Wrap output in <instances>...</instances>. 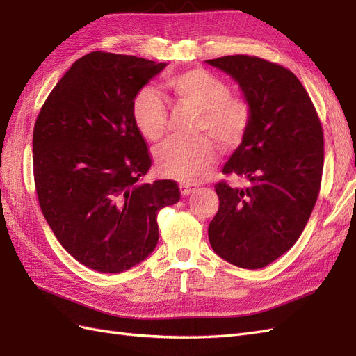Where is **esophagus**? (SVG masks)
<instances>
[{
	"label": "esophagus",
	"instance_id": "34e87169",
	"mask_svg": "<svg viewBox=\"0 0 356 356\" xmlns=\"http://www.w3.org/2000/svg\"><path fill=\"white\" fill-rule=\"evenodd\" d=\"M197 189V185H193V184H180V193L181 195H189L191 193H194V191Z\"/></svg>",
	"mask_w": 356,
	"mask_h": 356
}]
</instances>
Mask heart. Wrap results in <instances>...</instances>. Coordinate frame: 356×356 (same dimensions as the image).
<instances>
[{"mask_svg": "<svg viewBox=\"0 0 356 356\" xmlns=\"http://www.w3.org/2000/svg\"><path fill=\"white\" fill-rule=\"evenodd\" d=\"M176 106L198 111L193 141L171 140L154 152L163 176L184 184H195L209 176L218 162L211 138L224 150L238 149L247 138L252 123V108L242 96L230 93L225 81L204 69H189L167 79ZM132 118L140 134L159 141L168 129V108L158 90L144 87L132 100Z\"/></svg>", "mask_w": 356, "mask_h": 356, "instance_id": "heart-1", "label": "heart"}]
</instances>
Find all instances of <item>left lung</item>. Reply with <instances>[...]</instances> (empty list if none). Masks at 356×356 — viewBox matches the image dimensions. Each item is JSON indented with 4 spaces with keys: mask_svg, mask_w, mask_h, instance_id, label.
<instances>
[{
    "mask_svg": "<svg viewBox=\"0 0 356 356\" xmlns=\"http://www.w3.org/2000/svg\"><path fill=\"white\" fill-rule=\"evenodd\" d=\"M206 63L238 81L252 108L247 138L222 168L251 185H215L220 209L209 224V242L232 265L260 269L293 247L313 212L323 171L322 123L307 90L284 66L256 56Z\"/></svg>",
    "mask_w": 356,
    "mask_h": 356,
    "instance_id": "left-lung-1",
    "label": "left lung"
}]
</instances>
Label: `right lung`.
<instances>
[{"label": "right lung", "instance_id": "add662e5", "mask_svg": "<svg viewBox=\"0 0 356 356\" xmlns=\"http://www.w3.org/2000/svg\"><path fill=\"white\" fill-rule=\"evenodd\" d=\"M95 51L44 100L33 132L34 185L44 220L72 257L104 273L138 265L159 239L175 180L140 184L152 158L132 118L135 95L165 67Z\"/></svg>", "mask_w": 356, "mask_h": 356}]
</instances>
